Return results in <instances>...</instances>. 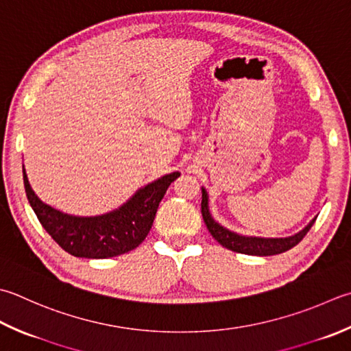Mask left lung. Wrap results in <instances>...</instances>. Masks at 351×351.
Segmentation results:
<instances>
[{
	"mask_svg": "<svg viewBox=\"0 0 351 351\" xmlns=\"http://www.w3.org/2000/svg\"><path fill=\"white\" fill-rule=\"evenodd\" d=\"M202 217L204 222L207 225L210 234L215 237L219 243L225 246L226 250H231L240 254H248V256H276V254H281L289 251L295 245H298L303 237L307 234V231L312 228V225L317 221V217H313L303 230L298 231L297 234L289 237H257V236H243L239 232L231 231L225 228L223 225L219 223L215 217L211 216L210 205H208V193L205 187H202Z\"/></svg>",
	"mask_w": 351,
	"mask_h": 351,
	"instance_id": "1",
	"label": "left lung"
}]
</instances>
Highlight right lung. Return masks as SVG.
Returning a JSON list of instances; mask_svg holds the SVG:
<instances>
[{"label": "right lung", "mask_w": 351, "mask_h": 351, "mask_svg": "<svg viewBox=\"0 0 351 351\" xmlns=\"http://www.w3.org/2000/svg\"><path fill=\"white\" fill-rule=\"evenodd\" d=\"M27 199L39 222L62 250L74 257L109 258L135 250L152 228L158 205L181 173L171 171L138 189L128 201L105 215L73 216L40 201L23 167Z\"/></svg>", "instance_id": "add662e5"}]
</instances>
